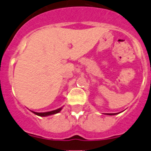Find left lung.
Segmentation results:
<instances>
[{"label":"left lung","instance_id":"8db88e82","mask_svg":"<svg viewBox=\"0 0 151 151\" xmlns=\"http://www.w3.org/2000/svg\"><path fill=\"white\" fill-rule=\"evenodd\" d=\"M107 115H115V114H116V113H106Z\"/></svg>","mask_w":151,"mask_h":151}]
</instances>
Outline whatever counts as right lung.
Masks as SVG:
<instances>
[{"instance_id":"obj_1","label":"right lung","mask_w":151,"mask_h":151,"mask_svg":"<svg viewBox=\"0 0 151 151\" xmlns=\"http://www.w3.org/2000/svg\"><path fill=\"white\" fill-rule=\"evenodd\" d=\"M61 110H62V107L59 108V109H57V110H53V111L45 112V113H36V112H33V111H32V113H34L35 114H36V115L39 116H47L53 115V114H56V113H58L59 112H60Z\"/></svg>"}]
</instances>
